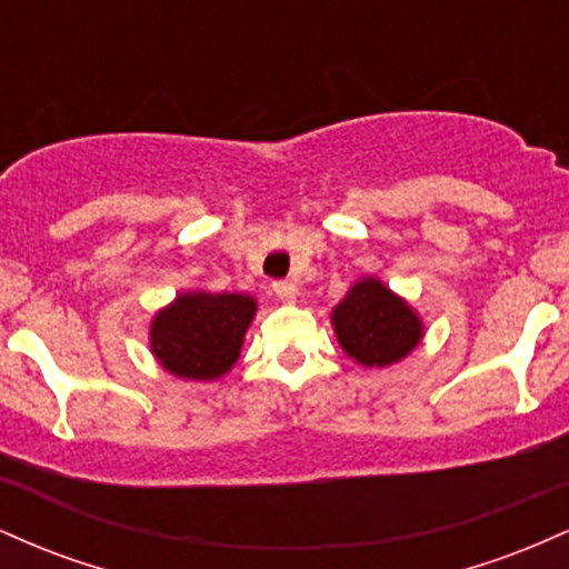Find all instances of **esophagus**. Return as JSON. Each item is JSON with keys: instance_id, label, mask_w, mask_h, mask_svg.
<instances>
[{"instance_id": "34e87169", "label": "esophagus", "mask_w": 569, "mask_h": 569, "mask_svg": "<svg viewBox=\"0 0 569 569\" xmlns=\"http://www.w3.org/2000/svg\"><path fill=\"white\" fill-rule=\"evenodd\" d=\"M272 291H276V297L280 302H293V299L299 297V289L289 280H278V283H272Z\"/></svg>"}]
</instances>
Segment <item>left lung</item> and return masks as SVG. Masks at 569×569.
Listing matches in <instances>:
<instances>
[{
  "instance_id": "8db88e82",
  "label": "left lung",
  "mask_w": 569,
  "mask_h": 569,
  "mask_svg": "<svg viewBox=\"0 0 569 569\" xmlns=\"http://www.w3.org/2000/svg\"><path fill=\"white\" fill-rule=\"evenodd\" d=\"M331 326L345 356L369 369L403 361L426 337L420 312L375 276L350 286L331 310Z\"/></svg>"
}]
</instances>
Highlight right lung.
Wrapping results in <instances>:
<instances>
[{"instance_id":"1","label":"right lung","mask_w":569,"mask_h":569,"mask_svg":"<svg viewBox=\"0 0 569 569\" xmlns=\"http://www.w3.org/2000/svg\"><path fill=\"white\" fill-rule=\"evenodd\" d=\"M257 299L251 293L181 291L149 321V350L179 380L213 382L238 363Z\"/></svg>"}]
</instances>
